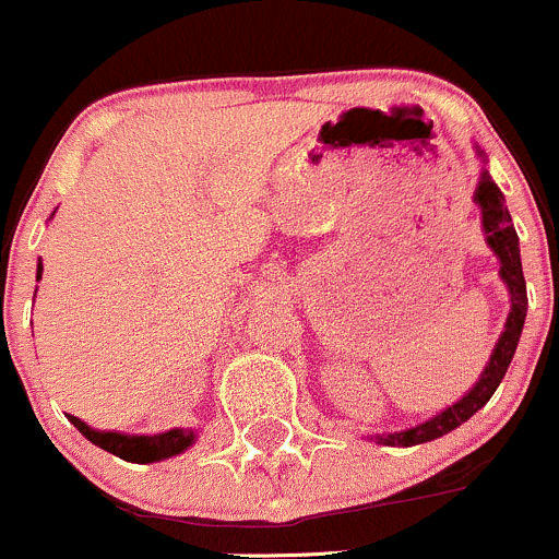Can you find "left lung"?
Here are the masks:
<instances>
[{"label": "left lung", "instance_id": "1", "mask_svg": "<svg viewBox=\"0 0 559 559\" xmlns=\"http://www.w3.org/2000/svg\"><path fill=\"white\" fill-rule=\"evenodd\" d=\"M475 204H478L480 215H484L486 242H489V248L495 251V257L500 259V278L506 281L508 292H511V313H508L506 330H502L500 341L495 344V352H491L480 379L456 401V404L442 409L440 415H435L431 420H426V424L415 426V429L395 431V435H377V440L382 442V445H420V442L437 440V437L448 435V431H453L456 426H462L464 420H469V417L495 395V390L500 388L502 377H506L508 366H511L513 360L519 338H522L524 317H527V284H524L522 257H519V237L516 229H513L511 213H508L506 207V197H502L500 188L495 186L489 171L480 175L478 188H475Z\"/></svg>", "mask_w": 559, "mask_h": 559}]
</instances>
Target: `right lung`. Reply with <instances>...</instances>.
Returning <instances> with one entry per match:
<instances>
[{
  "instance_id": "obj_1",
  "label": "right lung",
  "mask_w": 559,
  "mask_h": 559,
  "mask_svg": "<svg viewBox=\"0 0 559 559\" xmlns=\"http://www.w3.org/2000/svg\"><path fill=\"white\" fill-rule=\"evenodd\" d=\"M43 264H37V281H40ZM70 424L92 442V445L103 448V451L114 453V456L124 459V462H139V464H150V462H160V459L177 456V453L188 451L197 440L191 429H171L164 431V435L155 437H130V435H119V431H95L79 420V417L70 415Z\"/></svg>"
}]
</instances>
